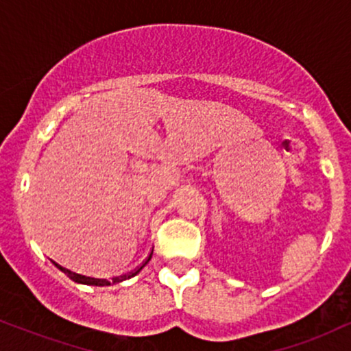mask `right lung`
I'll use <instances>...</instances> for the list:
<instances>
[{"mask_svg":"<svg viewBox=\"0 0 351 351\" xmlns=\"http://www.w3.org/2000/svg\"><path fill=\"white\" fill-rule=\"evenodd\" d=\"M56 264V263H54ZM58 265V264H56ZM60 267V265H59ZM62 269L64 272L67 274V276L71 277L72 280L74 282H79V284H90V285H104V284H110V282H107V280H104V279H92V277H86V276H80V274H75V272H72V271H69V269H64V267H60Z\"/></svg>","mask_w":351,"mask_h":351,"instance_id":"add662e5","label":"right lung"}]
</instances>
